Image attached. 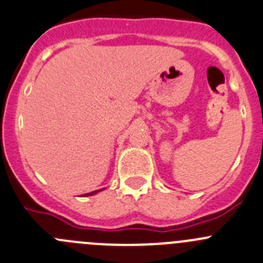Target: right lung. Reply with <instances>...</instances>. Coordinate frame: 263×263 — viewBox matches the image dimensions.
<instances>
[{
  "label": "right lung",
  "instance_id": "obj_1",
  "mask_svg": "<svg viewBox=\"0 0 263 263\" xmlns=\"http://www.w3.org/2000/svg\"><path fill=\"white\" fill-rule=\"evenodd\" d=\"M102 190H104V188H102ZM102 190H97V191H93V192L85 193V195H84V197H87V196H93V195H96V193H98V192H100V191H102Z\"/></svg>",
  "mask_w": 263,
  "mask_h": 263
}]
</instances>
